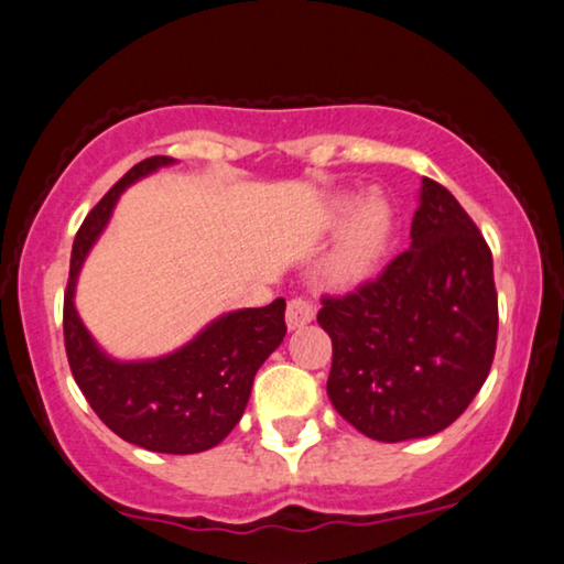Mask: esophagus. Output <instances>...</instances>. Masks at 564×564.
<instances>
[{
  "instance_id": "34e87169",
  "label": "esophagus",
  "mask_w": 564,
  "mask_h": 564,
  "mask_svg": "<svg viewBox=\"0 0 564 564\" xmlns=\"http://www.w3.org/2000/svg\"><path fill=\"white\" fill-rule=\"evenodd\" d=\"M314 319V304L308 299H291L285 306V324L289 329H301Z\"/></svg>"
}]
</instances>
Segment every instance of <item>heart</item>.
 Returning <instances> with one entry per match:
<instances>
[{
  "mask_svg": "<svg viewBox=\"0 0 564 564\" xmlns=\"http://www.w3.org/2000/svg\"><path fill=\"white\" fill-rule=\"evenodd\" d=\"M332 227H343L324 260V275L335 289L350 291L368 283L388 258L395 235L393 204L383 194L343 192L327 206Z\"/></svg>",
  "mask_w": 564,
  "mask_h": 564,
  "instance_id": "obj_1",
  "label": "heart"
}]
</instances>
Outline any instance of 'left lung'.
Segmentation results:
<instances>
[{
	"label": "left lung",
	"instance_id": "1",
	"mask_svg": "<svg viewBox=\"0 0 564 564\" xmlns=\"http://www.w3.org/2000/svg\"><path fill=\"white\" fill-rule=\"evenodd\" d=\"M322 304L329 401L365 437H432L486 383L498 335L494 256L437 181L422 178L409 250L380 279Z\"/></svg>",
	"mask_w": 564,
	"mask_h": 564
}]
</instances>
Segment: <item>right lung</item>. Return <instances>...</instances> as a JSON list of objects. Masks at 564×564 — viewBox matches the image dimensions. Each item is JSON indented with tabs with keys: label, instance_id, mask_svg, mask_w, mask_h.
Listing matches in <instances>:
<instances>
[{
	"label": "right lung",
	"instance_id": "1",
	"mask_svg": "<svg viewBox=\"0 0 564 564\" xmlns=\"http://www.w3.org/2000/svg\"><path fill=\"white\" fill-rule=\"evenodd\" d=\"M173 163L169 155L138 163L84 219L70 250L63 339L76 386L117 437L150 452L194 455L217 447L242 419L256 372L285 337V301L221 314L178 350L150 360H117L101 350L74 304L84 260L124 188Z\"/></svg>",
	"mask_w": 564,
	"mask_h": 564
}]
</instances>
